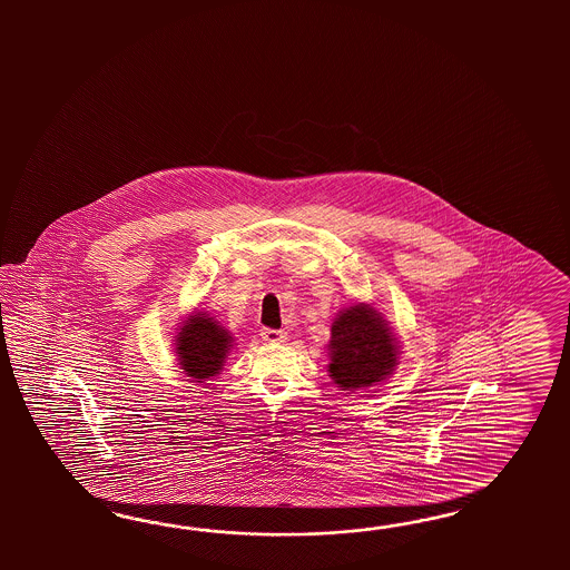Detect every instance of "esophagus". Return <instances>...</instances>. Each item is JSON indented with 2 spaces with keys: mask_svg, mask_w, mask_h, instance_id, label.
<instances>
[{
  "mask_svg": "<svg viewBox=\"0 0 570 570\" xmlns=\"http://www.w3.org/2000/svg\"><path fill=\"white\" fill-rule=\"evenodd\" d=\"M286 336H288V334H286L284 330H261V338H263L265 343H284V341H286Z\"/></svg>",
  "mask_w": 570,
  "mask_h": 570,
  "instance_id": "1",
  "label": "esophagus"
}]
</instances>
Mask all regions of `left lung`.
<instances>
[{
	"label": "left lung",
	"mask_w": 570,
	"mask_h": 570,
	"mask_svg": "<svg viewBox=\"0 0 570 570\" xmlns=\"http://www.w3.org/2000/svg\"><path fill=\"white\" fill-rule=\"evenodd\" d=\"M328 376L341 391H365L397 370L401 345L391 324L370 303H351L332 322Z\"/></svg>",
	"instance_id": "1"
}]
</instances>
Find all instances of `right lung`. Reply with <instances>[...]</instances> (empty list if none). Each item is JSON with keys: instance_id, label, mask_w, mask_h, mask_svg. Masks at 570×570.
I'll return each mask as SVG.
<instances>
[{"instance_id": "add662e5", "label": "right lung", "mask_w": 570, "mask_h": 570, "mask_svg": "<svg viewBox=\"0 0 570 570\" xmlns=\"http://www.w3.org/2000/svg\"><path fill=\"white\" fill-rule=\"evenodd\" d=\"M175 360L191 382H205L224 370L234 348L232 330L222 326L208 311L194 309L179 322L173 336Z\"/></svg>"}]
</instances>
